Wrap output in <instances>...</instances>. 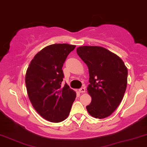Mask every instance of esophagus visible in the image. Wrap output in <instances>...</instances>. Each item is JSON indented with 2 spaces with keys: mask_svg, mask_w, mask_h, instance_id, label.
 <instances>
[{
  "mask_svg": "<svg viewBox=\"0 0 147 147\" xmlns=\"http://www.w3.org/2000/svg\"><path fill=\"white\" fill-rule=\"evenodd\" d=\"M79 91L81 93H85V87H82V88H81V89H79Z\"/></svg>",
  "mask_w": 147,
  "mask_h": 147,
  "instance_id": "esophagus-1",
  "label": "esophagus"
}]
</instances>
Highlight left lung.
<instances>
[{
  "label": "left lung",
  "instance_id": "left-lung-1",
  "mask_svg": "<svg viewBox=\"0 0 147 147\" xmlns=\"http://www.w3.org/2000/svg\"><path fill=\"white\" fill-rule=\"evenodd\" d=\"M77 52L89 68L87 91L92 99L87 110L95 118H107L122 100L128 69L119 56L103 47L81 46Z\"/></svg>",
  "mask_w": 147,
  "mask_h": 147
}]
</instances>
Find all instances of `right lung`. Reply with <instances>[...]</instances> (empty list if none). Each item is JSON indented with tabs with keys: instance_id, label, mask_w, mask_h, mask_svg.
Wrapping results in <instances>:
<instances>
[{
	"instance_id": "obj_1",
	"label": "right lung",
	"mask_w": 147,
	"mask_h": 147,
	"mask_svg": "<svg viewBox=\"0 0 147 147\" xmlns=\"http://www.w3.org/2000/svg\"><path fill=\"white\" fill-rule=\"evenodd\" d=\"M75 45L55 44L45 47L31 60L25 85L33 107L45 120L60 122L69 115L76 92L62 85L63 64Z\"/></svg>"
}]
</instances>
